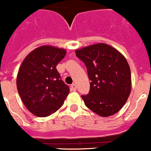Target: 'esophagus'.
<instances>
[{"mask_svg":"<svg viewBox=\"0 0 151 151\" xmlns=\"http://www.w3.org/2000/svg\"><path fill=\"white\" fill-rule=\"evenodd\" d=\"M71 90L72 91H76V85L75 83H73V84H71Z\"/></svg>","mask_w":151,"mask_h":151,"instance_id":"obj_1","label":"esophagus"}]
</instances>
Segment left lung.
<instances>
[{
  "label": "left lung",
  "instance_id": "8db88e82",
  "mask_svg": "<svg viewBox=\"0 0 151 151\" xmlns=\"http://www.w3.org/2000/svg\"><path fill=\"white\" fill-rule=\"evenodd\" d=\"M76 55L85 64L91 81L87 95H82L87 108L101 117L118 112L131 90V76L126 58L104 43L76 50Z\"/></svg>",
  "mask_w": 151,
  "mask_h": 151
}]
</instances>
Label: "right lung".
I'll return each instance as SVG.
<instances>
[{
  "instance_id": "right-lung-1",
  "label": "right lung",
  "mask_w": 151,
  "mask_h": 151,
  "mask_svg": "<svg viewBox=\"0 0 151 151\" xmlns=\"http://www.w3.org/2000/svg\"><path fill=\"white\" fill-rule=\"evenodd\" d=\"M65 54L64 49L41 46L31 52L20 65L17 91L28 111L37 117L56 112L69 94V86L56 70Z\"/></svg>"
}]
</instances>
